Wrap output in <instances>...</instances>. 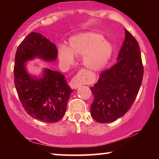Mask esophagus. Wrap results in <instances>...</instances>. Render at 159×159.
<instances>
[{"label":"esophagus","instance_id":"34e87169","mask_svg":"<svg viewBox=\"0 0 159 159\" xmlns=\"http://www.w3.org/2000/svg\"><path fill=\"white\" fill-rule=\"evenodd\" d=\"M86 72H86L85 69H83L78 72V73L71 80L70 84H69L71 88L77 89L81 86L84 84L87 81V78H86Z\"/></svg>","mask_w":159,"mask_h":159}]
</instances>
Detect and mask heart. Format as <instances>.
Wrapping results in <instances>:
<instances>
[{
	"mask_svg": "<svg viewBox=\"0 0 159 159\" xmlns=\"http://www.w3.org/2000/svg\"><path fill=\"white\" fill-rule=\"evenodd\" d=\"M112 46L101 34L87 32L70 38L69 48L61 45L58 56L63 64L70 65L74 62L75 56H83V63L87 68L93 71L102 69L110 60Z\"/></svg>",
	"mask_w": 159,
	"mask_h": 159,
	"instance_id": "1",
	"label": "heart"
}]
</instances>
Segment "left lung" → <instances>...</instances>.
<instances>
[{"label":"left lung","mask_w":159,"mask_h":159,"mask_svg":"<svg viewBox=\"0 0 159 159\" xmlns=\"http://www.w3.org/2000/svg\"><path fill=\"white\" fill-rule=\"evenodd\" d=\"M117 61L103 71L90 90L94 96L90 112L101 123H111L130 109L140 90L143 66L139 45L127 30Z\"/></svg>","instance_id":"1"}]
</instances>
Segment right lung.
Wrapping results in <instances>:
<instances>
[{"label": "right lung", "instance_id": "right-lung-1", "mask_svg": "<svg viewBox=\"0 0 159 159\" xmlns=\"http://www.w3.org/2000/svg\"><path fill=\"white\" fill-rule=\"evenodd\" d=\"M57 57L56 45L42 34L32 32L18 47L14 66V84L25 110L32 117L50 123L64 116L72 90L59 72L45 69L43 77L37 78L27 72L25 63L35 57L54 61Z\"/></svg>", "mask_w": 159, "mask_h": 159}]
</instances>
